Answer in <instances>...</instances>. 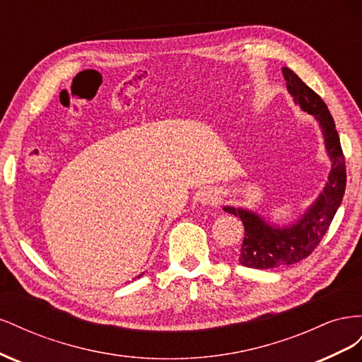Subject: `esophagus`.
Here are the masks:
<instances>
[{
  "mask_svg": "<svg viewBox=\"0 0 362 362\" xmlns=\"http://www.w3.org/2000/svg\"><path fill=\"white\" fill-rule=\"evenodd\" d=\"M218 199H221V196H218V193L216 190H208L205 193H202V204L205 205H216L218 202Z\"/></svg>",
  "mask_w": 362,
  "mask_h": 362,
  "instance_id": "1",
  "label": "esophagus"
}]
</instances>
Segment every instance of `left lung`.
I'll return each instance as SVG.
<instances>
[{"mask_svg": "<svg viewBox=\"0 0 362 362\" xmlns=\"http://www.w3.org/2000/svg\"><path fill=\"white\" fill-rule=\"evenodd\" d=\"M287 90L303 112L319 122L326 152L332 161L323 192L299 221L288 226H273L254 211L245 208L223 206L229 214L242 218L245 238L240 249V264L252 269H276L290 266L308 257L319 246L343 201L346 190V163L334 119L327 105L291 69L282 68Z\"/></svg>", "mask_w": 362, "mask_h": 362, "instance_id": "obj_1", "label": "left lung"}]
</instances>
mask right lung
Returning a JSON list of instances; mask_svg holds the SVG:
<instances>
[{
  "mask_svg": "<svg viewBox=\"0 0 362 362\" xmlns=\"http://www.w3.org/2000/svg\"><path fill=\"white\" fill-rule=\"evenodd\" d=\"M140 276H141V275H139V276H137V278H140Z\"/></svg>",
  "mask_w": 362,
  "mask_h": 362,
  "instance_id": "right-lung-1",
  "label": "right lung"
}]
</instances>
